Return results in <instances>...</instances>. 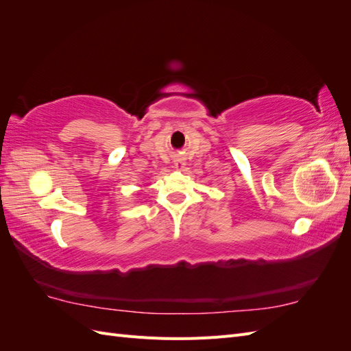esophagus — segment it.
Returning a JSON list of instances; mask_svg holds the SVG:
<instances>
[{
  "mask_svg": "<svg viewBox=\"0 0 351 351\" xmlns=\"http://www.w3.org/2000/svg\"><path fill=\"white\" fill-rule=\"evenodd\" d=\"M186 167V161L183 158H176L174 159V168L176 169H183Z\"/></svg>",
  "mask_w": 351,
  "mask_h": 351,
  "instance_id": "esophagus-1",
  "label": "esophagus"
}]
</instances>
